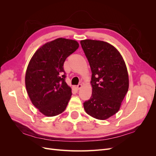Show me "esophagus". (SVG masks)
<instances>
[{
	"label": "esophagus",
	"instance_id": "34e87169",
	"mask_svg": "<svg viewBox=\"0 0 156 156\" xmlns=\"http://www.w3.org/2000/svg\"><path fill=\"white\" fill-rule=\"evenodd\" d=\"M81 87H82V84H79L77 86V89L79 90L80 88H81Z\"/></svg>",
	"mask_w": 156,
	"mask_h": 156
}]
</instances>
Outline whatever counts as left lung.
Wrapping results in <instances>:
<instances>
[{"label":"left lung","instance_id":"obj_1","mask_svg":"<svg viewBox=\"0 0 156 156\" xmlns=\"http://www.w3.org/2000/svg\"><path fill=\"white\" fill-rule=\"evenodd\" d=\"M92 71V93L83 103L90 116L106 120L119 111L129 88V77L126 63L120 52L107 42L81 41Z\"/></svg>","mask_w":156,"mask_h":156}]
</instances>
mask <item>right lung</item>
Returning <instances> with one entry per match:
<instances>
[{"label": "right lung", "mask_w": 156, "mask_h": 156, "mask_svg": "<svg viewBox=\"0 0 156 156\" xmlns=\"http://www.w3.org/2000/svg\"><path fill=\"white\" fill-rule=\"evenodd\" d=\"M77 41L62 38L45 44L33 55L25 75L26 89L32 103L46 116L64 111L72 96L65 81L66 59L79 48Z\"/></svg>", "instance_id": "obj_1"}]
</instances>
